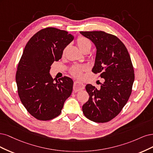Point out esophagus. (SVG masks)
Wrapping results in <instances>:
<instances>
[{
    "mask_svg": "<svg viewBox=\"0 0 153 153\" xmlns=\"http://www.w3.org/2000/svg\"><path fill=\"white\" fill-rule=\"evenodd\" d=\"M84 88H85V85L82 82L76 81L74 82L73 89L74 91H79L83 90Z\"/></svg>",
    "mask_w": 153,
    "mask_h": 153,
    "instance_id": "1",
    "label": "esophagus"
}]
</instances>
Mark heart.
<instances>
[{
    "label": "heart",
    "instance_id": "b5f03b06",
    "mask_svg": "<svg viewBox=\"0 0 153 153\" xmlns=\"http://www.w3.org/2000/svg\"><path fill=\"white\" fill-rule=\"evenodd\" d=\"M77 46L80 49V50L82 52L85 51L86 50L90 51L91 48V42L89 39H88L85 37H79L77 40ZM65 49L64 50L63 53V55L65 53ZM86 68L85 67H73L72 69L71 70V74L72 75L76 77H80L81 76L82 72L84 71H86Z\"/></svg>",
    "mask_w": 153,
    "mask_h": 153
}]
</instances>
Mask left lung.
<instances>
[{
  "label": "left lung",
  "mask_w": 153,
  "mask_h": 153,
  "mask_svg": "<svg viewBox=\"0 0 153 153\" xmlns=\"http://www.w3.org/2000/svg\"><path fill=\"white\" fill-rule=\"evenodd\" d=\"M97 49L92 72L104 79L100 89L88 84L89 100L82 105L83 114L96 123L111 121L128 100L135 79L134 67L125 46L116 36L103 31L80 32Z\"/></svg>",
  "instance_id": "left-lung-1"
}]
</instances>
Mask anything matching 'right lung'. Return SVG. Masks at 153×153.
Masks as SVG:
<instances>
[{"label":"right lung","mask_w":153,"mask_h":153,"mask_svg":"<svg viewBox=\"0 0 153 153\" xmlns=\"http://www.w3.org/2000/svg\"><path fill=\"white\" fill-rule=\"evenodd\" d=\"M74 39L67 31L48 27L33 35L25 47L16 74L18 92L24 107L37 120H50L60 115L71 95L72 79L64 76L55 82L50 72Z\"/></svg>","instance_id":"1"}]
</instances>
